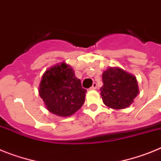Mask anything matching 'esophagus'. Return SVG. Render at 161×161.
I'll return each mask as SVG.
<instances>
[{
  "label": "esophagus",
  "instance_id": "1",
  "mask_svg": "<svg viewBox=\"0 0 161 161\" xmlns=\"http://www.w3.org/2000/svg\"><path fill=\"white\" fill-rule=\"evenodd\" d=\"M96 88H97V83H93L92 87L90 88V90H94V89H96Z\"/></svg>",
  "mask_w": 161,
  "mask_h": 161
}]
</instances>
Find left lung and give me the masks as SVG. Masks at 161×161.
I'll return each mask as SVG.
<instances>
[{
  "label": "left lung",
  "instance_id": "left-lung-1",
  "mask_svg": "<svg viewBox=\"0 0 161 161\" xmlns=\"http://www.w3.org/2000/svg\"><path fill=\"white\" fill-rule=\"evenodd\" d=\"M103 83L100 88L103 102L114 109L130 106L139 93L136 77L119 67H109L103 72Z\"/></svg>",
  "mask_w": 161,
  "mask_h": 161
}]
</instances>
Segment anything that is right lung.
Segmentation results:
<instances>
[{
  "mask_svg": "<svg viewBox=\"0 0 161 161\" xmlns=\"http://www.w3.org/2000/svg\"><path fill=\"white\" fill-rule=\"evenodd\" d=\"M86 92L72 67L64 62L46 70L38 88L47 109L61 117L77 112L84 103Z\"/></svg>",
  "mask_w": 161,
  "mask_h": 161,
  "instance_id": "1",
  "label": "right lung"
}]
</instances>
